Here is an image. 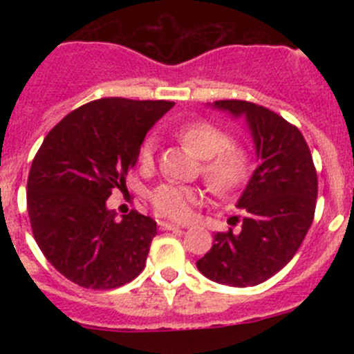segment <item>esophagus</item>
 Returning <instances> with one entry per match:
<instances>
[{"label":"esophagus","mask_w":354,"mask_h":354,"mask_svg":"<svg viewBox=\"0 0 354 354\" xmlns=\"http://www.w3.org/2000/svg\"><path fill=\"white\" fill-rule=\"evenodd\" d=\"M159 227L162 231H176V230H181V226H178V224L174 223H167V221H159Z\"/></svg>","instance_id":"34e87169"}]
</instances>
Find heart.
<instances>
[{"label":"heart","mask_w":354,"mask_h":354,"mask_svg":"<svg viewBox=\"0 0 354 354\" xmlns=\"http://www.w3.org/2000/svg\"><path fill=\"white\" fill-rule=\"evenodd\" d=\"M176 137L202 159V176L216 194H231L248 180L253 167L252 154L245 147L231 145V135L217 124L202 120L190 121L178 128ZM156 149V137H147L142 142L138 149V162L142 167L154 164ZM149 198L160 216L187 221L202 200V192L185 185L162 183L151 192Z\"/></svg>","instance_id":"b5f03b06"}]
</instances>
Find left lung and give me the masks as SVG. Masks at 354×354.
I'll return each mask as SVG.
<instances>
[{"instance_id":"8db88e82","label":"left lung","mask_w":354,"mask_h":354,"mask_svg":"<svg viewBox=\"0 0 354 354\" xmlns=\"http://www.w3.org/2000/svg\"><path fill=\"white\" fill-rule=\"evenodd\" d=\"M214 106L246 118L259 166L236 203L240 230L217 233L197 269L219 284L257 286L279 272L305 240L315 216L317 171L301 131L283 116L236 99Z\"/></svg>"}]
</instances>
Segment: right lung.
Returning a JSON list of instances; mask_svg holds the SVG:
<instances>
[{
  "mask_svg": "<svg viewBox=\"0 0 354 354\" xmlns=\"http://www.w3.org/2000/svg\"><path fill=\"white\" fill-rule=\"evenodd\" d=\"M171 101L104 97L66 114L32 160L27 212L39 248L71 283L113 289L144 270L157 224L137 210L106 207L113 190H127L147 131Z\"/></svg>",
  "mask_w": 354,
  "mask_h": 354,
  "instance_id": "right-lung-1",
  "label": "right lung"
}]
</instances>
